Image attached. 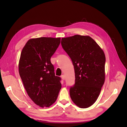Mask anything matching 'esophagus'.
<instances>
[{"mask_svg": "<svg viewBox=\"0 0 127 127\" xmlns=\"http://www.w3.org/2000/svg\"><path fill=\"white\" fill-rule=\"evenodd\" d=\"M61 78H62V79L63 80H64V79H65V78H64V75H62V76H61Z\"/></svg>", "mask_w": 127, "mask_h": 127, "instance_id": "obj_1", "label": "esophagus"}]
</instances>
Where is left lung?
Returning <instances> with one entry per match:
<instances>
[{
    "label": "left lung",
    "mask_w": 127,
    "mask_h": 127,
    "mask_svg": "<svg viewBox=\"0 0 127 127\" xmlns=\"http://www.w3.org/2000/svg\"><path fill=\"white\" fill-rule=\"evenodd\" d=\"M61 45L74 67L75 84L70 88V97L77 106L87 108L97 100L105 82L104 52L88 35L63 37Z\"/></svg>",
    "instance_id": "1"
}]
</instances>
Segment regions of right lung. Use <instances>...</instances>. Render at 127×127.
Wrapping results in <instances>:
<instances>
[{"label": "right lung", "mask_w": 127, "mask_h": 127, "mask_svg": "<svg viewBox=\"0 0 127 127\" xmlns=\"http://www.w3.org/2000/svg\"><path fill=\"white\" fill-rule=\"evenodd\" d=\"M60 40V37L31 39L21 52L19 74L29 96L41 107L53 104L61 88V78L55 76L50 61Z\"/></svg>", "instance_id": "add662e5"}]
</instances>
